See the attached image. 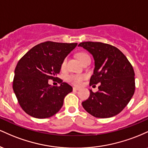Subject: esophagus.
<instances>
[{
    "mask_svg": "<svg viewBox=\"0 0 148 148\" xmlns=\"http://www.w3.org/2000/svg\"><path fill=\"white\" fill-rule=\"evenodd\" d=\"M79 90V88H77V87H74V88H73V90L76 91V90Z\"/></svg>",
    "mask_w": 148,
    "mask_h": 148,
    "instance_id": "obj_1",
    "label": "esophagus"
}]
</instances>
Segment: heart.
<instances>
[{
  "mask_svg": "<svg viewBox=\"0 0 148 148\" xmlns=\"http://www.w3.org/2000/svg\"><path fill=\"white\" fill-rule=\"evenodd\" d=\"M86 56H88V55L84 52H80L77 54V57L80 61L82 60ZM66 63H67V58H64L62 60V64H61V68L64 69L66 66ZM86 77H87V76L86 74H71V75L68 76L67 80L74 85L80 86L83 83V81L86 79Z\"/></svg>",
  "mask_w": 148,
  "mask_h": 148,
  "instance_id": "heart-1",
  "label": "heart"
}]
</instances>
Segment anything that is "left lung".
<instances>
[{
    "mask_svg": "<svg viewBox=\"0 0 148 148\" xmlns=\"http://www.w3.org/2000/svg\"><path fill=\"white\" fill-rule=\"evenodd\" d=\"M79 47L89 51L95 60L90 85L100 84L99 90H90L82 106L94 117L107 118L120 113L135 91L134 71L127 57L116 47L102 42H81Z\"/></svg>",
    "mask_w": 148,
    "mask_h": 148,
    "instance_id": "left-lung-1",
    "label": "left lung"
}]
</instances>
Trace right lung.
Returning <instances> with one entry per match:
<instances>
[{
    "instance_id": "add662e5",
    "label": "right lung",
    "mask_w": 148,
    "mask_h": 148,
    "mask_svg": "<svg viewBox=\"0 0 148 148\" xmlns=\"http://www.w3.org/2000/svg\"><path fill=\"white\" fill-rule=\"evenodd\" d=\"M77 43L45 42L28 51L18 60L14 70L13 90L18 103L27 114L47 118L58 113L64 97L72 87L57 77L61 64ZM57 81L60 86L48 84Z\"/></svg>"
}]
</instances>
